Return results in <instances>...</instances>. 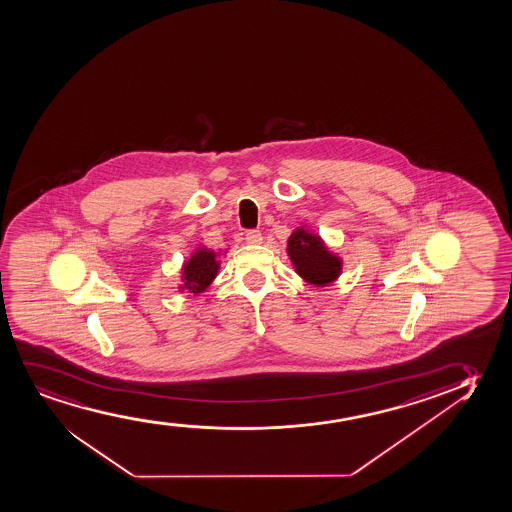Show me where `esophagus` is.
Masks as SVG:
<instances>
[{"label": "esophagus", "mask_w": 512, "mask_h": 512, "mask_svg": "<svg viewBox=\"0 0 512 512\" xmlns=\"http://www.w3.org/2000/svg\"><path fill=\"white\" fill-rule=\"evenodd\" d=\"M261 240H263V235H261L259 230H249V232H246L247 244H261Z\"/></svg>", "instance_id": "1"}]
</instances>
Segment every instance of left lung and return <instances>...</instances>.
I'll return each mask as SVG.
<instances>
[{"mask_svg":"<svg viewBox=\"0 0 512 512\" xmlns=\"http://www.w3.org/2000/svg\"><path fill=\"white\" fill-rule=\"evenodd\" d=\"M287 253L291 256L296 272L313 285H327L337 279L341 272V261L325 249L322 240L299 228L287 242Z\"/></svg>","mask_w":512,"mask_h":512,"instance_id":"8db88e82","label":"left lung"}]
</instances>
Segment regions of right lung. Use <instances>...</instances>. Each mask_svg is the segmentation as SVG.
<instances>
[{
  "label": "right lung",
  "instance_id": "1",
  "mask_svg": "<svg viewBox=\"0 0 512 512\" xmlns=\"http://www.w3.org/2000/svg\"><path fill=\"white\" fill-rule=\"evenodd\" d=\"M216 272H218L216 254L207 249H199L183 266L185 287L195 294L202 292L213 282Z\"/></svg>",
  "mask_w": 512,
  "mask_h": 512
}]
</instances>
